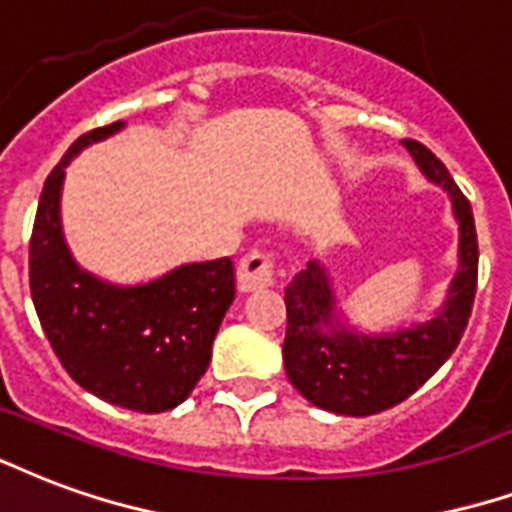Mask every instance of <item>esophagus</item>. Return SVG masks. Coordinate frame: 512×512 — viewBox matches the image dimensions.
<instances>
[{
	"instance_id": "obj_1",
	"label": "esophagus",
	"mask_w": 512,
	"mask_h": 512,
	"mask_svg": "<svg viewBox=\"0 0 512 512\" xmlns=\"http://www.w3.org/2000/svg\"><path fill=\"white\" fill-rule=\"evenodd\" d=\"M279 282V266L276 257L263 249H252L238 263V287L255 290V287H271Z\"/></svg>"
}]
</instances>
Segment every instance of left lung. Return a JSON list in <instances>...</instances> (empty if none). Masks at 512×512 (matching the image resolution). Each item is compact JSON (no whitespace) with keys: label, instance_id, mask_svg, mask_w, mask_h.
Listing matches in <instances>:
<instances>
[{"label":"left lung","instance_id":"1","mask_svg":"<svg viewBox=\"0 0 512 512\" xmlns=\"http://www.w3.org/2000/svg\"><path fill=\"white\" fill-rule=\"evenodd\" d=\"M420 170L448 189L461 227V271L445 309L410 331L391 336H361L350 331L323 333L333 323V295L323 268L309 266L285 287L287 333L285 369L298 393L320 410L336 415H374L410 399L453 350L467 331L469 314L478 293V233L467 195L450 179L448 168L423 143L407 138Z\"/></svg>","mask_w":512,"mask_h":512}]
</instances>
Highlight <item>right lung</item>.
<instances>
[{"mask_svg": "<svg viewBox=\"0 0 512 512\" xmlns=\"http://www.w3.org/2000/svg\"><path fill=\"white\" fill-rule=\"evenodd\" d=\"M121 121L89 130L43 184L29 238V290L67 374L108 404L165 412L187 399L211 363V344L236 298L230 257L181 266L151 285L113 287L75 266L62 238L64 168Z\"/></svg>", "mask_w": 512, "mask_h": 512, "instance_id": "right-lung-1", "label": "right lung"}]
</instances>
